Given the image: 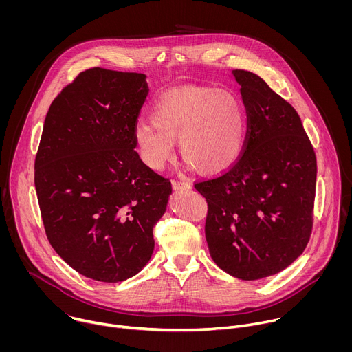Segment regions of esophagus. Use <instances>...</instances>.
<instances>
[{
    "mask_svg": "<svg viewBox=\"0 0 352 352\" xmlns=\"http://www.w3.org/2000/svg\"><path fill=\"white\" fill-rule=\"evenodd\" d=\"M171 184H173L174 190H189L192 188L190 184L184 182V181H178V179H171Z\"/></svg>",
    "mask_w": 352,
    "mask_h": 352,
    "instance_id": "esophagus-1",
    "label": "esophagus"
}]
</instances>
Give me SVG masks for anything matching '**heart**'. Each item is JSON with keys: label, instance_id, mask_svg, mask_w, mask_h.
Segmentation results:
<instances>
[{"label": "heart", "instance_id": "obj_1", "mask_svg": "<svg viewBox=\"0 0 352 352\" xmlns=\"http://www.w3.org/2000/svg\"><path fill=\"white\" fill-rule=\"evenodd\" d=\"M150 121L133 132L140 160L160 171L175 153L186 157L188 168L196 166L205 174H221L238 160L246 132L241 100L230 90L182 87L164 93L152 109Z\"/></svg>", "mask_w": 352, "mask_h": 352}]
</instances>
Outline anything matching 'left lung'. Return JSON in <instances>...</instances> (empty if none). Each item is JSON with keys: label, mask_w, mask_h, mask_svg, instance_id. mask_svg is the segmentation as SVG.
<instances>
[{"label": "left lung", "mask_w": 352, "mask_h": 352, "mask_svg": "<svg viewBox=\"0 0 352 352\" xmlns=\"http://www.w3.org/2000/svg\"><path fill=\"white\" fill-rule=\"evenodd\" d=\"M246 109L239 159L195 184L206 197V241L214 263L241 280L288 267L314 224L316 156L295 109L256 74L234 69Z\"/></svg>", "instance_id": "left-lung-1"}]
</instances>
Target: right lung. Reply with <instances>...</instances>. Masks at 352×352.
Masks as SVG:
<instances>
[{
	"mask_svg": "<svg viewBox=\"0 0 352 352\" xmlns=\"http://www.w3.org/2000/svg\"><path fill=\"white\" fill-rule=\"evenodd\" d=\"M146 75L91 68L54 98L34 160L45 235L78 273L118 283L152 258L171 182L135 152Z\"/></svg>",
	"mask_w": 352,
	"mask_h": 352,
	"instance_id": "right-lung-1",
	"label": "right lung"
}]
</instances>
